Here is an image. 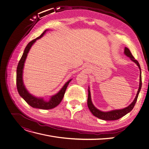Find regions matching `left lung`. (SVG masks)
<instances>
[{
	"mask_svg": "<svg viewBox=\"0 0 149 149\" xmlns=\"http://www.w3.org/2000/svg\"><path fill=\"white\" fill-rule=\"evenodd\" d=\"M124 54L125 55L127 56L130 58V60L134 62L136 64H137V66L139 67V69L140 70V79H139V89L138 91V93L136 95V97L134 98L133 102L131 103V104L128 106L127 107L124 108V109H116V110H112L110 111H107V112H103L99 110L98 109H97L94 105L93 104L92 101H91V93H90V91H89V88L88 89V106L89 109L90 111L92 113V114L95 116V117L98 118L102 120H117L120 119V118L126 115L127 113L129 112H130L133 108H134L135 103L137 101L138 99V97L139 95V93L140 92V90L142 87V78H141V67L139 65V63L137 60H136L134 59V56L132 55L131 52L128 49L127 47H125L124 50Z\"/></svg>",
	"mask_w": 149,
	"mask_h": 149,
	"instance_id": "8db88e82",
	"label": "left lung"
}]
</instances>
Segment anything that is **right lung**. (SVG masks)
Here are the masks:
<instances>
[{
	"mask_svg": "<svg viewBox=\"0 0 149 149\" xmlns=\"http://www.w3.org/2000/svg\"><path fill=\"white\" fill-rule=\"evenodd\" d=\"M47 30H45L40 36L36 38V39H35V40H33L27 44V46H26V47H25L24 50V52L21 60L19 61L18 65L17 67V72H16V85H17V91L19 95H20L25 100V101L31 107L35 108H39V109H52L56 107L57 105H58L60 103V102H61L64 94H65V91L69 82L71 81V79H70L68 81H67L60 91L56 94L52 96L50 99L49 101H45L43 100L42 98H37L36 97L32 95L27 91L26 88H25V86L23 83V80H22V73H23V68H24V63H25V59H26L27 58V54L29 53V52L31 47L32 46V45L35 42V41L41 38L44 35V33H46V31Z\"/></svg>",
	"mask_w": 149,
	"mask_h": 149,
	"instance_id": "1",
	"label": "right lung"
}]
</instances>
